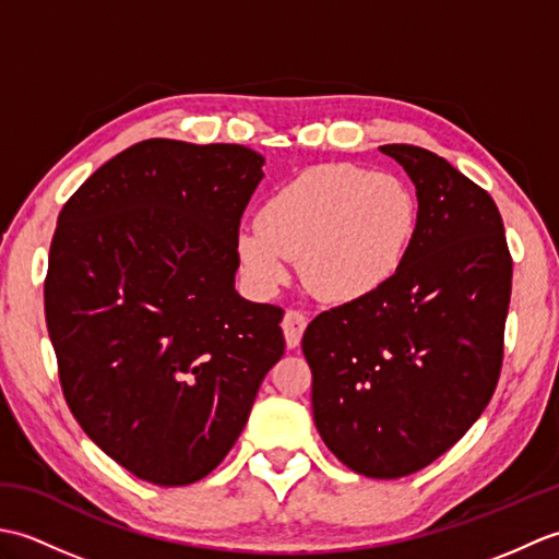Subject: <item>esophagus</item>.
I'll return each mask as SVG.
<instances>
[{"instance_id":"esophagus-1","label":"esophagus","mask_w":559,"mask_h":559,"mask_svg":"<svg viewBox=\"0 0 559 559\" xmlns=\"http://www.w3.org/2000/svg\"><path fill=\"white\" fill-rule=\"evenodd\" d=\"M307 329V317L298 310H288L286 317H283V336H286V346L288 348H298L300 338Z\"/></svg>"}]
</instances>
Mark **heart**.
Segmentation results:
<instances>
[{"label":"heart","mask_w":559,"mask_h":559,"mask_svg":"<svg viewBox=\"0 0 559 559\" xmlns=\"http://www.w3.org/2000/svg\"><path fill=\"white\" fill-rule=\"evenodd\" d=\"M418 228V204L399 177L355 165H319L278 187L257 228L237 235L245 276L276 293L300 259L305 286L329 302H355L401 271Z\"/></svg>","instance_id":"obj_1"}]
</instances>
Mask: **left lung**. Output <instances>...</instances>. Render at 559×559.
<instances>
[{
  "label": "left lung",
  "mask_w": 559,
  "mask_h": 559,
  "mask_svg": "<svg viewBox=\"0 0 559 559\" xmlns=\"http://www.w3.org/2000/svg\"><path fill=\"white\" fill-rule=\"evenodd\" d=\"M394 158L418 197L401 271L365 300L312 319L302 353L324 444L367 478H401L454 447L500 379L512 257L492 197L437 153Z\"/></svg>",
  "instance_id": "left-lung-1"
}]
</instances>
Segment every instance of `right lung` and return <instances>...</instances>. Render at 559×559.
I'll list each match as a JSON object with an SVG mask.
<instances>
[{
  "instance_id": "right-lung-1",
  "label": "right lung",
  "mask_w": 559,
  "mask_h": 559,
  "mask_svg": "<svg viewBox=\"0 0 559 559\" xmlns=\"http://www.w3.org/2000/svg\"><path fill=\"white\" fill-rule=\"evenodd\" d=\"M261 165L247 146L148 139L59 213L45 319L64 399L105 454L153 485L218 466L286 350L281 307L235 290Z\"/></svg>"
}]
</instances>
